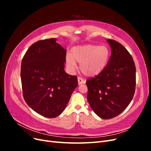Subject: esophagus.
<instances>
[{"mask_svg": "<svg viewBox=\"0 0 151 151\" xmlns=\"http://www.w3.org/2000/svg\"><path fill=\"white\" fill-rule=\"evenodd\" d=\"M77 81H78L79 85H81V84H83L85 83V81L83 78H81V77H79L78 79H77Z\"/></svg>", "mask_w": 151, "mask_h": 151, "instance_id": "34e87169", "label": "esophagus"}]
</instances>
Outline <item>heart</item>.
Returning a JSON list of instances; mask_svg holds the SVG:
<instances>
[{
    "label": "heart",
    "mask_w": 151,
    "mask_h": 151,
    "mask_svg": "<svg viewBox=\"0 0 151 151\" xmlns=\"http://www.w3.org/2000/svg\"><path fill=\"white\" fill-rule=\"evenodd\" d=\"M109 57V49L106 46L86 44L74 47L70 55L66 56V65L68 69L74 71L76 62L80 63V70L89 77L99 75L104 69Z\"/></svg>",
    "instance_id": "heart-1"
}]
</instances>
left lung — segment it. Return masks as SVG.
Returning a JSON list of instances; mask_svg holds the SVG:
<instances>
[{
  "mask_svg": "<svg viewBox=\"0 0 151 151\" xmlns=\"http://www.w3.org/2000/svg\"><path fill=\"white\" fill-rule=\"evenodd\" d=\"M111 50L103 72L86 81L88 101L94 112L110 119L123 111L131 102L135 89V66L131 55L122 44L108 39Z\"/></svg>",
  "mask_w": 151,
  "mask_h": 151,
  "instance_id": "obj_1",
  "label": "left lung"
}]
</instances>
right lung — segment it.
Wrapping results in <instances>:
<instances>
[{"mask_svg":"<svg viewBox=\"0 0 151 151\" xmlns=\"http://www.w3.org/2000/svg\"><path fill=\"white\" fill-rule=\"evenodd\" d=\"M57 38L33 43L22 58L21 79L26 103L40 115L55 118L64 111L77 77L64 70L66 50Z\"/></svg>","mask_w":151,"mask_h":151,"instance_id":"obj_1","label":"right lung"}]
</instances>
